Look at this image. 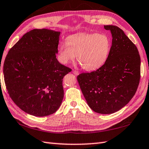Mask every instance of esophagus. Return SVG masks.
Masks as SVG:
<instances>
[{
  "label": "esophagus",
  "instance_id": "34e87169",
  "mask_svg": "<svg viewBox=\"0 0 149 149\" xmlns=\"http://www.w3.org/2000/svg\"><path fill=\"white\" fill-rule=\"evenodd\" d=\"M72 73L75 75H78L79 74V71L77 70H72Z\"/></svg>",
  "mask_w": 149,
  "mask_h": 149
}]
</instances>
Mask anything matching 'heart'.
<instances>
[{
	"label": "heart",
	"instance_id": "b5f03b06",
	"mask_svg": "<svg viewBox=\"0 0 149 149\" xmlns=\"http://www.w3.org/2000/svg\"><path fill=\"white\" fill-rule=\"evenodd\" d=\"M111 48V41L105 34H77L70 36L66 42L60 44L58 59L68 64L77 55V61L85 70L94 71L107 61Z\"/></svg>",
	"mask_w": 149,
	"mask_h": 149
}]
</instances>
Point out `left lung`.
<instances>
[{
  "label": "left lung",
  "instance_id": "left-lung-1",
  "mask_svg": "<svg viewBox=\"0 0 149 149\" xmlns=\"http://www.w3.org/2000/svg\"><path fill=\"white\" fill-rule=\"evenodd\" d=\"M112 43L105 63L96 71L77 77L88 105L98 113H113L130 101L139 85L141 60L137 47L124 31L104 25Z\"/></svg>",
  "mask_w": 149,
  "mask_h": 149
}]
</instances>
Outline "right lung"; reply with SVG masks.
Returning a JSON list of instances; mask_svg holds the SVG:
<instances>
[{
    "label": "right lung",
    "mask_w": 149,
    "mask_h": 149,
    "mask_svg": "<svg viewBox=\"0 0 149 149\" xmlns=\"http://www.w3.org/2000/svg\"><path fill=\"white\" fill-rule=\"evenodd\" d=\"M61 32L47 29L27 32L9 49L3 72L10 97L30 115L54 113L64 98L63 78L71 69L56 58Z\"/></svg>",
    "instance_id": "add662e5"
}]
</instances>
